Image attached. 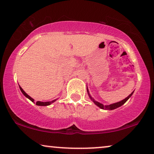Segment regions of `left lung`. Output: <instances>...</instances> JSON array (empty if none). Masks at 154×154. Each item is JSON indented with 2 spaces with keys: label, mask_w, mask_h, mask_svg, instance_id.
I'll list each match as a JSON object with an SVG mask.
<instances>
[{
  "label": "left lung",
  "mask_w": 154,
  "mask_h": 154,
  "mask_svg": "<svg viewBox=\"0 0 154 154\" xmlns=\"http://www.w3.org/2000/svg\"><path fill=\"white\" fill-rule=\"evenodd\" d=\"M87 92H88V96H89V97H90V98L92 100L93 102H94V103L95 104H96V105L97 106H98V107H99L100 108H101V109H109V110H112V109H116V108H118V107H121V105H123V104H124V103H125V102H126V101L128 100L130 98H131L132 95H133L134 91L132 92L131 94H130L129 96L127 97V98H125L124 100H121V101H120V102H118V103H114V104H111V105H103V104L98 103V102L96 101L94 98H91V96H90L89 93H88V88H87Z\"/></svg>",
  "instance_id": "8db88e82"
}]
</instances>
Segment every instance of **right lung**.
Returning a JSON list of instances; mask_svg holds the SVG:
<instances>
[{"instance_id": "obj_1", "label": "right lung", "mask_w": 154, "mask_h": 154, "mask_svg": "<svg viewBox=\"0 0 154 154\" xmlns=\"http://www.w3.org/2000/svg\"><path fill=\"white\" fill-rule=\"evenodd\" d=\"M19 88H20V90H21V91L22 92V94L24 95V96L26 97V98H29L30 100H31L32 102H34V100L31 98V96H29V95H28L24 91H23V89H22V88L20 86H19ZM56 100H56H52V101H50V102H40V101H38V102H36V105H39V106H47V105H51V103H54V102Z\"/></svg>"}]
</instances>
